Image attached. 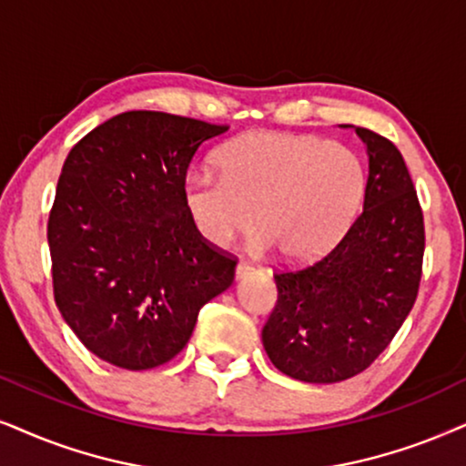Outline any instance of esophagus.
I'll list each match as a JSON object with an SVG mask.
<instances>
[{
	"mask_svg": "<svg viewBox=\"0 0 466 466\" xmlns=\"http://www.w3.org/2000/svg\"><path fill=\"white\" fill-rule=\"evenodd\" d=\"M253 273H256V268H253L251 264H247V262H238L237 264V270H234L237 279H245L247 275H253Z\"/></svg>",
	"mask_w": 466,
	"mask_h": 466,
	"instance_id": "obj_1",
	"label": "esophagus"
}]
</instances>
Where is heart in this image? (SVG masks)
<instances>
[{"label":"heart","instance_id":"b5f03b06","mask_svg":"<svg viewBox=\"0 0 466 466\" xmlns=\"http://www.w3.org/2000/svg\"><path fill=\"white\" fill-rule=\"evenodd\" d=\"M217 163L221 176L189 172L182 182L193 226L217 249L249 232L258 213L253 249L316 260L355 221L368 191L361 157L314 135L245 133L223 146Z\"/></svg>","mask_w":466,"mask_h":466}]
</instances>
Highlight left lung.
<instances>
[{
	"label": "left lung",
	"mask_w": 466,
	"mask_h": 466,
	"mask_svg": "<svg viewBox=\"0 0 466 466\" xmlns=\"http://www.w3.org/2000/svg\"><path fill=\"white\" fill-rule=\"evenodd\" d=\"M355 133L370 161L363 210L325 256L275 275L277 305L262 329L275 368L318 385L372 365L413 309L421 279L423 215L404 158L382 135Z\"/></svg>",
	"instance_id": "obj_1"
}]
</instances>
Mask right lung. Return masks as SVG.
Wrapping results in <instances>:
<instances>
[{
    "instance_id": "add662e5",
    "label": "right lung",
    "mask_w": 466,
    "mask_h": 466,
    "mask_svg": "<svg viewBox=\"0 0 466 466\" xmlns=\"http://www.w3.org/2000/svg\"><path fill=\"white\" fill-rule=\"evenodd\" d=\"M226 131L127 111L68 152L46 226L53 294L64 322L103 361L167 363L199 309L232 286L237 260L206 243L182 198L196 150Z\"/></svg>"
}]
</instances>
